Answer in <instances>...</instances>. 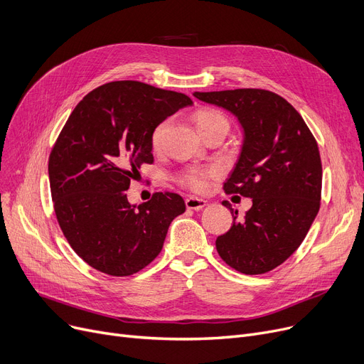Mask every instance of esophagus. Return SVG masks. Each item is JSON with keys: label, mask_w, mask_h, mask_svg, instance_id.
Here are the masks:
<instances>
[{"label": "esophagus", "mask_w": 364, "mask_h": 364, "mask_svg": "<svg viewBox=\"0 0 364 364\" xmlns=\"http://www.w3.org/2000/svg\"><path fill=\"white\" fill-rule=\"evenodd\" d=\"M185 204L188 209H191V210H201L203 207L207 205V201L203 198H197V197H188L185 200Z\"/></svg>", "instance_id": "1"}]
</instances>
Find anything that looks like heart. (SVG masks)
<instances>
[{
  "label": "heart",
  "mask_w": 364,
  "mask_h": 364,
  "mask_svg": "<svg viewBox=\"0 0 364 364\" xmlns=\"http://www.w3.org/2000/svg\"><path fill=\"white\" fill-rule=\"evenodd\" d=\"M194 121H196V126L200 133L213 127V126H218V124L228 126L227 118H225L220 112L213 111V109L197 111L194 114ZM166 127H167V121H163V123H160L157 127L154 129V132L151 134V145L154 149H159L161 146ZM215 173L216 171L213 168H197V167L189 168L181 176V182L191 189H194V191L201 193L207 188V185H209V179L215 175Z\"/></svg>",
  "instance_id": "b5f03b06"
}]
</instances>
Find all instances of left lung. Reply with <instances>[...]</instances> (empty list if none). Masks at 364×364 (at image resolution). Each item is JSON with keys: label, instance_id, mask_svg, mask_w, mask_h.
I'll return each mask as SVG.
<instances>
[{"label": "left lung", "instance_id": "1", "mask_svg": "<svg viewBox=\"0 0 364 364\" xmlns=\"http://www.w3.org/2000/svg\"><path fill=\"white\" fill-rule=\"evenodd\" d=\"M194 96L230 111L245 133L223 188L253 204L240 220L231 209L232 227L216 238V250L240 272H268L301 246L318 213L323 171L317 142L299 112L272 92L237 89Z\"/></svg>", "mask_w": 364, "mask_h": 364}]
</instances>
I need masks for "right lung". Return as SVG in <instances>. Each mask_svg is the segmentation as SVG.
<instances>
[{"label": "right lung", "instance_id": "obj_1", "mask_svg": "<svg viewBox=\"0 0 364 364\" xmlns=\"http://www.w3.org/2000/svg\"><path fill=\"white\" fill-rule=\"evenodd\" d=\"M189 105L183 93L127 80L100 85L69 115L48 159L51 198L68 243L95 269L114 277L141 271L185 212L179 194L155 193L136 205L126 191L154 161V129Z\"/></svg>", "mask_w": 364, "mask_h": 364}]
</instances>
